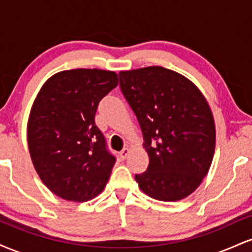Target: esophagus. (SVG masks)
<instances>
[{
    "label": "esophagus",
    "instance_id": "esophagus-1",
    "mask_svg": "<svg viewBox=\"0 0 252 252\" xmlns=\"http://www.w3.org/2000/svg\"><path fill=\"white\" fill-rule=\"evenodd\" d=\"M129 153H130V149H129V148H124V149L122 150V152L120 153V158H121V160H124V158H128Z\"/></svg>",
    "mask_w": 252,
    "mask_h": 252
}]
</instances>
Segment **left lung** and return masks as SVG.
Here are the masks:
<instances>
[{"instance_id":"obj_1","label":"left lung","mask_w":252,"mask_h":252,"mask_svg":"<svg viewBox=\"0 0 252 252\" xmlns=\"http://www.w3.org/2000/svg\"><path fill=\"white\" fill-rule=\"evenodd\" d=\"M120 86L143 134L148 168L136 174L143 193L178 201L198 189L216 149V126L204 94L178 72L161 67L121 71Z\"/></svg>"}]
</instances>
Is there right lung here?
<instances>
[{
  "label": "right lung",
  "instance_id": "right-lung-1",
  "mask_svg": "<svg viewBox=\"0 0 252 252\" xmlns=\"http://www.w3.org/2000/svg\"><path fill=\"white\" fill-rule=\"evenodd\" d=\"M117 85L112 71H62L46 80L34 100L27 126L32 162L45 186L65 200H91L109 181L116 158L94 115Z\"/></svg>",
  "mask_w": 252,
  "mask_h": 252
}]
</instances>
